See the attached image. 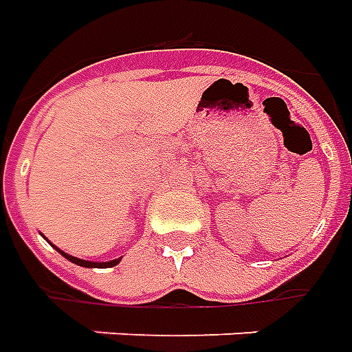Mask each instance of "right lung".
I'll return each mask as SVG.
<instances>
[{
  "label": "right lung",
  "mask_w": 352,
  "mask_h": 352,
  "mask_svg": "<svg viewBox=\"0 0 352 352\" xmlns=\"http://www.w3.org/2000/svg\"><path fill=\"white\" fill-rule=\"evenodd\" d=\"M54 248H56L61 256H65L69 262H73V264H76V266H82V267H113L121 262V258H117V260H109V262H88V260H82V258H76V256H71V254H67V252H63V250H61V248H57V246H54Z\"/></svg>",
  "instance_id": "obj_1"
}]
</instances>
